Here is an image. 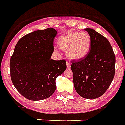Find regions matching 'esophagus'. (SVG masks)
Segmentation results:
<instances>
[{
  "mask_svg": "<svg viewBox=\"0 0 125 125\" xmlns=\"http://www.w3.org/2000/svg\"><path fill=\"white\" fill-rule=\"evenodd\" d=\"M71 66V63L69 62H67V67L70 68Z\"/></svg>",
  "mask_w": 125,
  "mask_h": 125,
  "instance_id": "34e87169",
  "label": "esophagus"
}]
</instances>
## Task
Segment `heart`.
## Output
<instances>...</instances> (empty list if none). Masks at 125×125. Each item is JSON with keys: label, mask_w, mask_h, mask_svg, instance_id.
<instances>
[{"label": "heart", "mask_w": 125, "mask_h": 125, "mask_svg": "<svg viewBox=\"0 0 125 125\" xmlns=\"http://www.w3.org/2000/svg\"><path fill=\"white\" fill-rule=\"evenodd\" d=\"M58 46L66 50L67 56L71 58L79 60L88 54L91 46V38L85 32H70L60 37Z\"/></svg>", "instance_id": "obj_1"}]
</instances>
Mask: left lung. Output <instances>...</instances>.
Here are the masks:
<instances>
[{
    "label": "left lung",
    "instance_id": "obj_1",
    "mask_svg": "<svg viewBox=\"0 0 125 125\" xmlns=\"http://www.w3.org/2000/svg\"><path fill=\"white\" fill-rule=\"evenodd\" d=\"M91 38L90 51L83 58L72 61L73 81L79 95L95 99L109 88L115 74L116 56L106 37L92 29H85Z\"/></svg>",
    "mask_w": 125,
    "mask_h": 125
}]
</instances>
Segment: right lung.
<instances>
[{
  "instance_id": "add662e5",
  "label": "right lung",
  "mask_w": 125,
  "mask_h": 125,
  "mask_svg": "<svg viewBox=\"0 0 125 125\" xmlns=\"http://www.w3.org/2000/svg\"><path fill=\"white\" fill-rule=\"evenodd\" d=\"M52 28L36 30L18 41L10 60V75L21 95L30 100L49 98L56 90V77L67 68L66 60H53L54 38Z\"/></svg>"
}]
</instances>
